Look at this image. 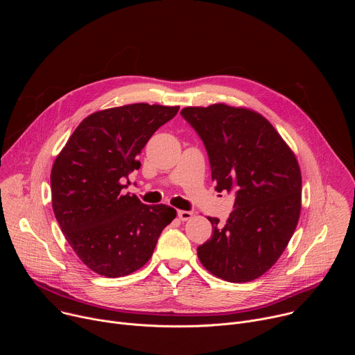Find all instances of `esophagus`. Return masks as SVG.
<instances>
[{
    "instance_id": "34e87169",
    "label": "esophagus",
    "mask_w": 355,
    "mask_h": 355,
    "mask_svg": "<svg viewBox=\"0 0 355 355\" xmlns=\"http://www.w3.org/2000/svg\"><path fill=\"white\" fill-rule=\"evenodd\" d=\"M177 215L180 218V220L185 222V220H189L193 216V212H191V211H178Z\"/></svg>"
}]
</instances>
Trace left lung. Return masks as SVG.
I'll return each instance as SVG.
<instances>
[{
    "mask_svg": "<svg viewBox=\"0 0 355 355\" xmlns=\"http://www.w3.org/2000/svg\"><path fill=\"white\" fill-rule=\"evenodd\" d=\"M182 118L208 151L216 191L234 192L225 226L218 218L212 237L198 247L209 272L229 282H248L267 272L288 245L300 214L297 160L260 114L215 104L188 107Z\"/></svg>",
    "mask_w": 355,
    "mask_h": 355,
    "instance_id": "left-lung-1",
    "label": "left lung"
}]
</instances>
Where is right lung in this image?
Segmentation results:
<instances>
[{"label":"right lung","mask_w":355,"mask_h":355,"mask_svg":"<svg viewBox=\"0 0 355 355\" xmlns=\"http://www.w3.org/2000/svg\"><path fill=\"white\" fill-rule=\"evenodd\" d=\"M178 110L140 103L94 112L55 160V216L78 259L99 275L116 278L141 268L177 216L167 205H144L122 189L140 168L141 148Z\"/></svg>","instance_id":"obj_1"}]
</instances>
